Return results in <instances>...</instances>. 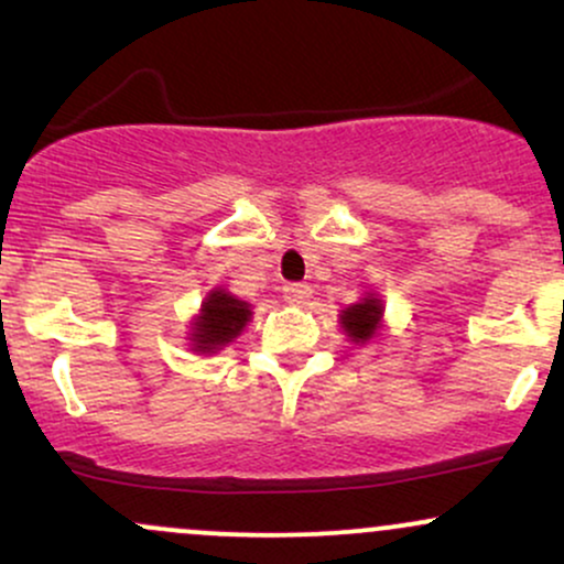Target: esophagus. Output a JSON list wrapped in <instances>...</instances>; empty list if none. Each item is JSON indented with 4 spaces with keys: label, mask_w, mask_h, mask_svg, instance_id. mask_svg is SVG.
<instances>
[{
    "label": "esophagus",
    "mask_w": 564,
    "mask_h": 564,
    "mask_svg": "<svg viewBox=\"0 0 564 564\" xmlns=\"http://www.w3.org/2000/svg\"><path fill=\"white\" fill-rule=\"evenodd\" d=\"M310 294H313V291H310L307 283H286V286H283V296H286V302L291 304L307 302Z\"/></svg>",
    "instance_id": "34e87169"
}]
</instances>
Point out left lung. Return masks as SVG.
<instances>
[{
  "mask_svg": "<svg viewBox=\"0 0 564 564\" xmlns=\"http://www.w3.org/2000/svg\"><path fill=\"white\" fill-rule=\"evenodd\" d=\"M381 313H384V310H381V300H377V296H366L364 302L349 304L345 313H341V328H345L349 339L366 345V341L373 339V334H377Z\"/></svg>",
  "mask_w": 564,
  "mask_h": 564,
  "instance_id": "8db88e82",
  "label": "left lung"
}]
</instances>
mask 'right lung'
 Instances as JSON below:
<instances>
[{
	"label": "right lung",
	"mask_w": 564,
	"mask_h": 564,
	"mask_svg": "<svg viewBox=\"0 0 564 564\" xmlns=\"http://www.w3.org/2000/svg\"><path fill=\"white\" fill-rule=\"evenodd\" d=\"M249 315L251 310L246 302L230 296L228 291H212L196 323H193V341H196L193 347L198 352H215V349L225 347L241 334Z\"/></svg>",
	"instance_id": "obj_1"
}]
</instances>
